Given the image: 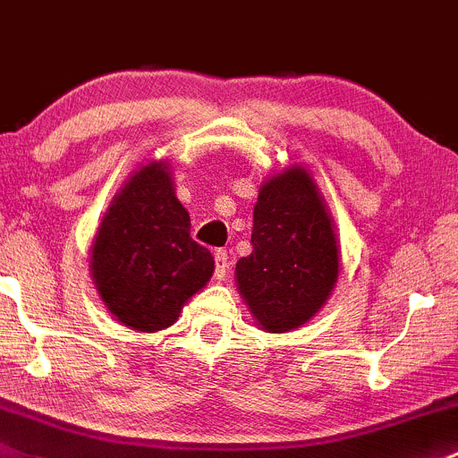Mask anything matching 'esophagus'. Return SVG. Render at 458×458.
Instances as JSON below:
<instances>
[{
  "mask_svg": "<svg viewBox=\"0 0 458 458\" xmlns=\"http://www.w3.org/2000/svg\"><path fill=\"white\" fill-rule=\"evenodd\" d=\"M214 259H216V270H214V275H216V279H225V275H227V270H229V255H227V250H223V249H218L214 253Z\"/></svg>",
  "mask_w": 458,
  "mask_h": 458,
  "instance_id": "1",
  "label": "esophagus"
}]
</instances>
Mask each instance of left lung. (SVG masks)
Returning a JSON list of instances; mask_svg holds the SVG:
<instances>
[{"label": "left lung", "instance_id": "1", "mask_svg": "<svg viewBox=\"0 0 458 458\" xmlns=\"http://www.w3.org/2000/svg\"><path fill=\"white\" fill-rule=\"evenodd\" d=\"M250 244L235 264V286L255 326L270 334L306 326L341 273L336 227L306 168L290 164L259 185Z\"/></svg>", "mask_w": 458, "mask_h": 458}]
</instances>
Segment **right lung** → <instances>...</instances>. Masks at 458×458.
Instances as JSON below:
<instances>
[{
	"label": "right lung",
	"mask_w": 458,
	"mask_h": 458,
	"mask_svg": "<svg viewBox=\"0 0 458 458\" xmlns=\"http://www.w3.org/2000/svg\"><path fill=\"white\" fill-rule=\"evenodd\" d=\"M172 165H140L102 216L89 270L102 303L135 332H159L214 275V258L190 235V214L176 199Z\"/></svg>",
	"instance_id": "1"
}]
</instances>
